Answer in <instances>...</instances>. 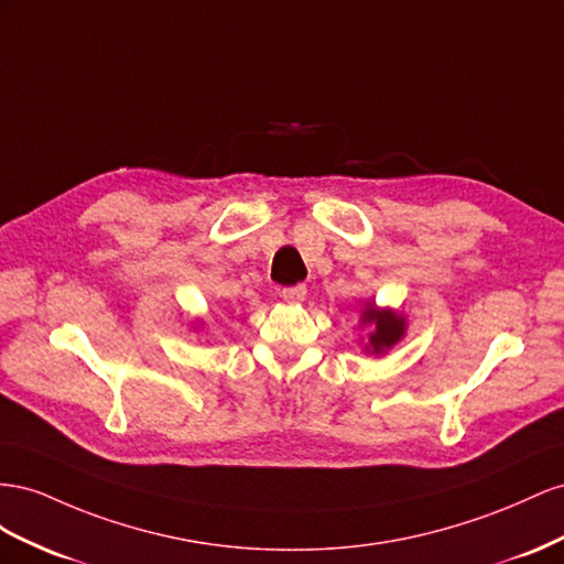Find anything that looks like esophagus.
Returning a JSON list of instances; mask_svg holds the SVG:
<instances>
[{
	"instance_id": "1",
	"label": "esophagus",
	"mask_w": 564,
	"mask_h": 564,
	"mask_svg": "<svg viewBox=\"0 0 564 564\" xmlns=\"http://www.w3.org/2000/svg\"><path fill=\"white\" fill-rule=\"evenodd\" d=\"M281 297L285 300V302H291V304H297V302H302L304 297H307V285H291V288H283L281 291Z\"/></svg>"
}]
</instances>
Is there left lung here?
<instances>
[{"label": "left lung", "instance_id": "1", "mask_svg": "<svg viewBox=\"0 0 564 564\" xmlns=\"http://www.w3.org/2000/svg\"><path fill=\"white\" fill-rule=\"evenodd\" d=\"M361 324L371 326V333H368V343L366 351L368 354H384L390 351L401 337L406 335V318L404 314H399L394 310H380L373 302H366V307L361 310Z\"/></svg>", "mask_w": 564, "mask_h": 564}]
</instances>
